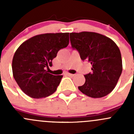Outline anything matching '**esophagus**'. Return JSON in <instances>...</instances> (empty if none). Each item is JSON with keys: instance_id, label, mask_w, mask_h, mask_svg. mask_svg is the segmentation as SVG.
I'll return each instance as SVG.
<instances>
[{"instance_id": "esophagus-1", "label": "esophagus", "mask_w": 134, "mask_h": 134, "mask_svg": "<svg viewBox=\"0 0 134 134\" xmlns=\"http://www.w3.org/2000/svg\"><path fill=\"white\" fill-rule=\"evenodd\" d=\"M67 75H68L69 76H71V77H73L74 76H75V75H73V74H71V73H67Z\"/></svg>"}]
</instances>
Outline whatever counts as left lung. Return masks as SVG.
Returning <instances> with one entry per match:
<instances>
[{
    "label": "left lung",
    "mask_w": 134,
    "mask_h": 134,
    "mask_svg": "<svg viewBox=\"0 0 134 134\" xmlns=\"http://www.w3.org/2000/svg\"><path fill=\"white\" fill-rule=\"evenodd\" d=\"M73 48L79 52L82 60L91 63L92 72L84 75V84L78 90L88 97L101 98L115 88L122 73L120 50L109 37L92 32L70 33Z\"/></svg>",
    "instance_id": "obj_1"
}]
</instances>
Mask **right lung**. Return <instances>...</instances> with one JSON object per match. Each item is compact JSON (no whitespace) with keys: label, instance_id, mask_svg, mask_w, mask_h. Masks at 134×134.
<instances>
[{"label":"right lung","instance_id":"add662e5","mask_svg":"<svg viewBox=\"0 0 134 134\" xmlns=\"http://www.w3.org/2000/svg\"><path fill=\"white\" fill-rule=\"evenodd\" d=\"M69 43V33H47L25 41L15 51L12 60L14 79L21 90L34 98H45L57 90L62 75L45 70L60 49Z\"/></svg>","mask_w":134,"mask_h":134}]
</instances>
